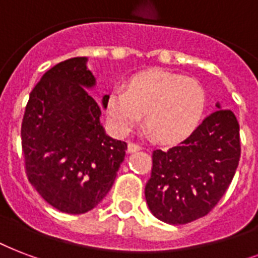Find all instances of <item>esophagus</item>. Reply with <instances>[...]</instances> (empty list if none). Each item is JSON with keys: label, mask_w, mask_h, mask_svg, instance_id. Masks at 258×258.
<instances>
[{"label": "esophagus", "mask_w": 258, "mask_h": 258, "mask_svg": "<svg viewBox=\"0 0 258 258\" xmlns=\"http://www.w3.org/2000/svg\"><path fill=\"white\" fill-rule=\"evenodd\" d=\"M141 150V145L136 144V143H129L127 144V152H136V151Z\"/></svg>", "instance_id": "obj_1"}]
</instances>
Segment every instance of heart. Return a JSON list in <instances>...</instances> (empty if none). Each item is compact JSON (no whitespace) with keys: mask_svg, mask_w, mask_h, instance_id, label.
Here are the masks:
<instances>
[{"mask_svg":"<svg viewBox=\"0 0 258 258\" xmlns=\"http://www.w3.org/2000/svg\"><path fill=\"white\" fill-rule=\"evenodd\" d=\"M205 108V91L191 77L164 71L136 75L126 88H114L104 100L113 131L131 133L145 113V123L160 140L186 137L199 125Z\"/></svg>","mask_w":258,"mask_h":258,"instance_id":"1","label":"heart"}]
</instances>
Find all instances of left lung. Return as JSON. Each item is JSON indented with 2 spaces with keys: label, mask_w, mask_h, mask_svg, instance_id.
I'll list each match as a JSON object with an SVG mask.
<instances>
[{
  "label": "left lung",
  "mask_w": 258,
  "mask_h": 258,
  "mask_svg": "<svg viewBox=\"0 0 258 258\" xmlns=\"http://www.w3.org/2000/svg\"><path fill=\"white\" fill-rule=\"evenodd\" d=\"M216 107L187 139L152 152L145 200L164 223L186 224L208 215L234 178L241 158L239 123L231 110Z\"/></svg>",
  "instance_id": "obj_1"
}]
</instances>
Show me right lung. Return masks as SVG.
I'll list each match as a JSON object with an SVG mask.
<instances>
[{"label":"right lung","instance_id":"obj_1","mask_svg":"<svg viewBox=\"0 0 258 258\" xmlns=\"http://www.w3.org/2000/svg\"><path fill=\"white\" fill-rule=\"evenodd\" d=\"M94 85L85 57L57 63L31 91L21 122L28 181L65 214H85L103 200L127 148L106 135L102 108L87 91Z\"/></svg>","mask_w":258,"mask_h":258}]
</instances>
